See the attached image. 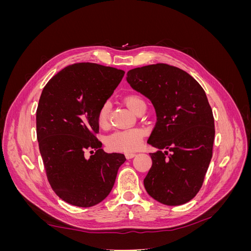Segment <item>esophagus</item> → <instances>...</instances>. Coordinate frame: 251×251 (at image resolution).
Listing matches in <instances>:
<instances>
[{
	"label": "esophagus",
	"mask_w": 251,
	"mask_h": 251,
	"mask_svg": "<svg viewBox=\"0 0 251 251\" xmlns=\"http://www.w3.org/2000/svg\"><path fill=\"white\" fill-rule=\"evenodd\" d=\"M136 155H137V154H136V153H132V151H130V153H126V157L127 159H131V158H134Z\"/></svg>",
	"instance_id": "obj_1"
}]
</instances>
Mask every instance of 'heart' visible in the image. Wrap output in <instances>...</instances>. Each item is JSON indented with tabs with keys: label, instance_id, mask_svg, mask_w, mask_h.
<instances>
[{
	"label": "heart",
	"instance_id": "1",
	"mask_svg": "<svg viewBox=\"0 0 251 251\" xmlns=\"http://www.w3.org/2000/svg\"><path fill=\"white\" fill-rule=\"evenodd\" d=\"M126 105L134 113L137 112L140 107L146 104L144 100L138 95L130 94L126 95L125 98ZM110 110L111 104L109 101H105L98 111L97 121L98 125L101 127H107L109 126L110 118ZM144 131L139 127L127 128V130L116 131L105 139L107 147L112 151H136L140 148L144 137Z\"/></svg>",
	"mask_w": 251,
	"mask_h": 251
}]
</instances>
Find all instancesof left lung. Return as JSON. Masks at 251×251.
<instances>
[{"instance_id":"obj_1","label":"left lung","mask_w":251,"mask_h":251,"mask_svg":"<svg viewBox=\"0 0 251 251\" xmlns=\"http://www.w3.org/2000/svg\"><path fill=\"white\" fill-rule=\"evenodd\" d=\"M126 81L149 98L157 116L148 143L158 151L150 153L153 164L144 187L170 206L191 201L212 157L215 120L206 94L187 72L166 64L135 68L126 73Z\"/></svg>"}]
</instances>
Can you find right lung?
<instances>
[{"label":"right lung","mask_w":251,"mask_h":251,"mask_svg":"<svg viewBox=\"0 0 251 251\" xmlns=\"http://www.w3.org/2000/svg\"><path fill=\"white\" fill-rule=\"evenodd\" d=\"M124 75L116 68L78 63L64 68L43 89L36 110L40 151L52 189L74 206L91 207L107 198L126 161L124 154L105 153L95 136L98 111ZM87 149L94 154L89 158Z\"/></svg>","instance_id":"obj_1"}]
</instances>
